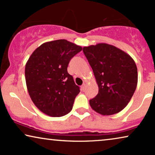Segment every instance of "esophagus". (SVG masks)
I'll return each instance as SVG.
<instances>
[{
	"label": "esophagus",
	"mask_w": 155,
	"mask_h": 155,
	"mask_svg": "<svg viewBox=\"0 0 155 155\" xmlns=\"http://www.w3.org/2000/svg\"><path fill=\"white\" fill-rule=\"evenodd\" d=\"M85 87H86V84H82V85L81 86L82 90H84V89H85Z\"/></svg>",
	"instance_id": "esophagus-1"
}]
</instances>
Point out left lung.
Listing matches in <instances>:
<instances>
[{"mask_svg": "<svg viewBox=\"0 0 155 155\" xmlns=\"http://www.w3.org/2000/svg\"><path fill=\"white\" fill-rule=\"evenodd\" d=\"M99 92L90 100L92 109L103 116L117 114L126 107L137 84V69L130 55L113 45L100 43L83 47Z\"/></svg>", "mask_w": 155, "mask_h": 155, "instance_id": "left-lung-1", "label": "left lung"}]
</instances>
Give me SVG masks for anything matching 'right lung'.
Segmentation results:
<instances>
[{
	"mask_svg": "<svg viewBox=\"0 0 155 155\" xmlns=\"http://www.w3.org/2000/svg\"><path fill=\"white\" fill-rule=\"evenodd\" d=\"M82 49L75 44L58 39L42 44L29 58L25 65L27 90L42 113L61 117L73 109L80 90L67 68L71 59Z\"/></svg>",
	"mask_w": 155,
	"mask_h": 155,
	"instance_id": "right-lung-1",
	"label": "right lung"
}]
</instances>
